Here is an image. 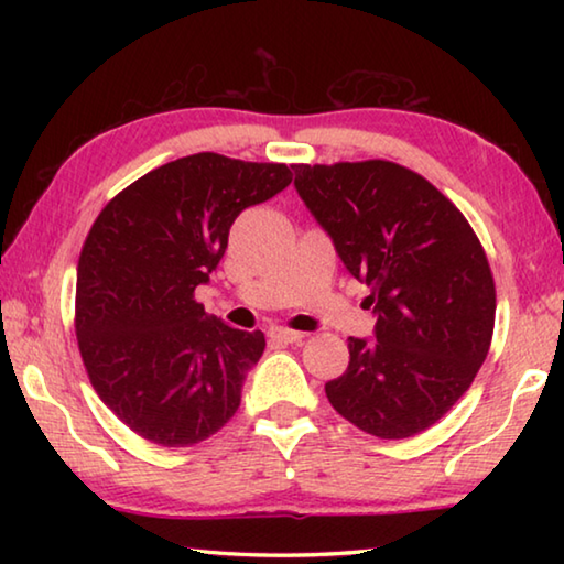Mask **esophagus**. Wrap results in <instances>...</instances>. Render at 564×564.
<instances>
[{"instance_id":"esophagus-1","label":"esophagus","mask_w":564,"mask_h":564,"mask_svg":"<svg viewBox=\"0 0 564 564\" xmlns=\"http://www.w3.org/2000/svg\"><path fill=\"white\" fill-rule=\"evenodd\" d=\"M269 336L273 340H279V343H299V340H303V333L289 330V328H271Z\"/></svg>"}]
</instances>
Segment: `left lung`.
<instances>
[{"mask_svg": "<svg viewBox=\"0 0 564 564\" xmlns=\"http://www.w3.org/2000/svg\"><path fill=\"white\" fill-rule=\"evenodd\" d=\"M293 186L343 265L370 289L373 338H348L346 373L326 383L338 413L383 441L423 433L480 370L495 283L465 216L431 181L390 161L308 166Z\"/></svg>", "mask_w": 564, "mask_h": 564, "instance_id": "obj_1", "label": "left lung"}]
</instances>
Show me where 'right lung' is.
Here are the masks:
<instances>
[{"mask_svg":"<svg viewBox=\"0 0 564 564\" xmlns=\"http://www.w3.org/2000/svg\"><path fill=\"white\" fill-rule=\"evenodd\" d=\"M289 184L285 164L204 151L137 178L94 221L76 269V340L97 395L137 435L188 447L241 405L263 333L208 316L194 291L236 216Z\"/></svg>","mask_w":564,"mask_h":564,"instance_id":"right-lung-1","label":"right lung"}]
</instances>
